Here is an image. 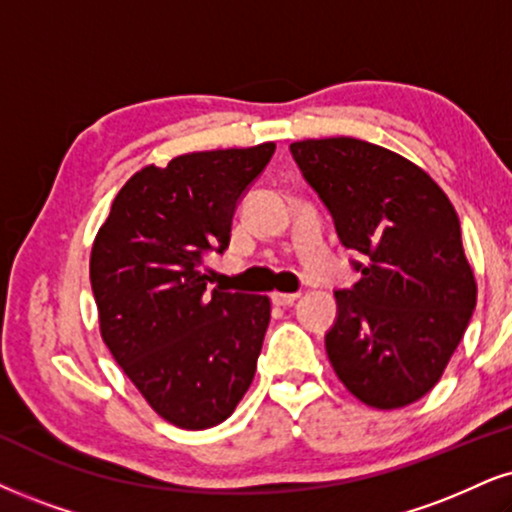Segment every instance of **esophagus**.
<instances>
[{"instance_id":"1","label":"esophagus","mask_w":512,"mask_h":512,"mask_svg":"<svg viewBox=\"0 0 512 512\" xmlns=\"http://www.w3.org/2000/svg\"><path fill=\"white\" fill-rule=\"evenodd\" d=\"M270 299H273L275 306H292L296 299H299V294L296 292H273L270 294Z\"/></svg>"}]
</instances>
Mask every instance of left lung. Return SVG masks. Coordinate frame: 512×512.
Instances as JSON below:
<instances>
[{"instance_id":"1","label":"left lung","mask_w":512,"mask_h":512,"mask_svg":"<svg viewBox=\"0 0 512 512\" xmlns=\"http://www.w3.org/2000/svg\"><path fill=\"white\" fill-rule=\"evenodd\" d=\"M363 277L339 289L325 334L334 372L365 406L415 403L441 380L477 304L456 208L430 175L356 137L289 144Z\"/></svg>"}]
</instances>
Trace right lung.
<instances>
[{
  "label": "right lung",
  "instance_id": "obj_1",
  "mask_svg": "<svg viewBox=\"0 0 512 512\" xmlns=\"http://www.w3.org/2000/svg\"><path fill=\"white\" fill-rule=\"evenodd\" d=\"M273 154L275 142H263L144 166L94 237L90 282L104 344L180 430L220 425L254 380L270 299L206 289V256L230 244L237 201Z\"/></svg>",
  "mask_w": 512,
  "mask_h": 512
}]
</instances>
